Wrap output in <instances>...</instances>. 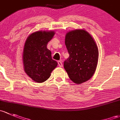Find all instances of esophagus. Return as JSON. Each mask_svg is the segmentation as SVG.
<instances>
[{"mask_svg": "<svg viewBox=\"0 0 120 120\" xmlns=\"http://www.w3.org/2000/svg\"><path fill=\"white\" fill-rule=\"evenodd\" d=\"M58 65H59V66H60V67H62L63 64H62V63L61 61H60V60H58Z\"/></svg>", "mask_w": 120, "mask_h": 120, "instance_id": "obj_1", "label": "esophagus"}]
</instances>
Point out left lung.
Returning a JSON list of instances; mask_svg holds the SVG:
<instances>
[{
    "label": "left lung",
    "mask_w": 120,
    "mask_h": 120,
    "mask_svg": "<svg viewBox=\"0 0 120 120\" xmlns=\"http://www.w3.org/2000/svg\"><path fill=\"white\" fill-rule=\"evenodd\" d=\"M65 45L69 57L64 61V68L69 78L76 84L91 79L97 68L98 49L93 38L82 29L69 32Z\"/></svg>",
    "instance_id": "8db88e82"
}]
</instances>
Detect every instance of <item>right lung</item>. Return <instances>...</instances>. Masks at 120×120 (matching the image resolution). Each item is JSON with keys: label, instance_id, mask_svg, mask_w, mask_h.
Returning <instances> with one entry per match:
<instances>
[{"label": "right lung", "instance_id": "right-lung-1", "mask_svg": "<svg viewBox=\"0 0 120 120\" xmlns=\"http://www.w3.org/2000/svg\"><path fill=\"white\" fill-rule=\"evenodd\" d=\"M54 35L52 31H39L29 36L25 43L23 62L26 73L33 81L43 82L51 76V71L57 66L52 59L51 52L47 45Z\"/></svg>", "mask_w": 120, "mask_h": 120}]
</instances>
